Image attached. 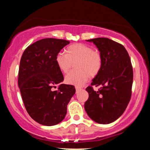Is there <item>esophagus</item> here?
<instances>
[{
    "label": "esophagus",
    "instance_id": "esophagus-1",
    "mask_svg": "<svg viewBox=\"0 0 150 150\" xmlns=\"http://www.w3.org/2000/svg\"><path fill=\"white\" fill-rule=\"evenodd\" d=\"M75 89H76V92L79 91L81 89V88L79 87H77V86H75Z\"/></svg>",
    "mask_w": 150,
    "mask_h": 150
}]
</instances>
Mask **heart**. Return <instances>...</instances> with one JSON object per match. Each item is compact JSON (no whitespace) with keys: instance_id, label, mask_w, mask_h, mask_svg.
Here are the masks:
<instances>
[{"instance_id":"b5f03b06","label":"heart","mask_w":150,"mask_h":150,"mask_svg":"<svg viewBox=\"0 0 150 150\" xmlns=\"http://www.w3.org/2000/svg\"><path fill=\"white\" fill-rule=\"evenodd\" d=\"M55 62L63 73H67L75 63V68L65 76L67 84L82 86L87 83L89 75L95 77L102 67L103 59L100 53L84 44L71 45L66 50V54L59 52L55 57Z\"/></svg>"}]
</instances>
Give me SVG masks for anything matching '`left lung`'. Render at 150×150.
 Instances as JSON below:
<instances>
[{
  "mask_svg": "<svg viewBox=\"0 0 150 150\" xmlns=\"http://www.w3.org/2000/svg\"><path fill=\"white\" fill-rule=\"evenodd\" d=\"M99 50L102 67L91 85L86 88L88 98L85 109L96 122L110 124L120 117L130 102L133 83V69L128 53L122 45L106 38L87 40ZM93 86H100L98 91Z\"/></svg>",
  "mask_w": 150,
  "mask_h": 150,
  "instance_id": "1",
  "label": "left lung"
}]
</instances>
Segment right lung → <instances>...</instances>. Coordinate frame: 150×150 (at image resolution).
Returning a JSON list of instances; mask_svg holds the SVG:
<instances>
[{
    "instance_id": "add662e5",
    "label": "right lung",
    "mask_w": 150,
    "mask_h": 150,
    "mask_svg": "<svg viewBox=\"0 0 150 150\" xmlns=\"http://www.w3.org/2000/svg\"><path fill=\"white\" fill-rule=\"evenodd\" d=\"M69 41L44 38L33 43L24 50L20 62L18 83L28 113L44 126L61 122L67 106L75 93L73 85L61 84L64 79L55 62V57Z\"/></svg>"
}]
</instances>
